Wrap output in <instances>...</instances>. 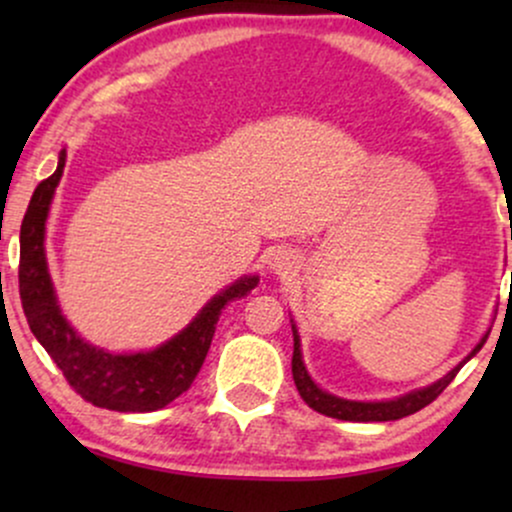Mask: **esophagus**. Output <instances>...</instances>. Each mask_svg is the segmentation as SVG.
<instances>
[{"mask_svg": "<svg viewBox=\"0 0 512 512\" xmlns=\"http://www.w3.org/2000/svg\"><path fill=\"white\" fill-rule=\"evenodd\" d=\"M269 264H272L274 272H279V274L289 272V269L293 267L291 252H286V250H276L274 255H272V260H269Z\"/></svg>", "mask_w": 512, "mask_h": 512, "instance_id": "34e87169", "label": "esophagus"}]
</instances>
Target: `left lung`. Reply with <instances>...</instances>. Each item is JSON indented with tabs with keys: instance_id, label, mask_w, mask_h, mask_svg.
Returning <instances> with one entry per match:
<instances>
[{
	"instance_id": "8db88e82",
	"label": "left lung",
	"mask_w": 512,
	"mask_h": 512,
	"mask_svg": "<svg viewBox=\"0 0 512 512\" xmlns=\"http://www.w3.org/2000/svg\"><path fill=\"white\" fill-rule=\"evenodd\" d=\"M291 330H293V358H291L293 383H296L298 392H301L303 402L308 404L310 409L320 411V414L332 416V419H342V421H397V419H402V416L416 414V411L424 409L426 404H431L433 399H436L440 392H443L445 387L452 383V378L460 373L462 363H467L469 358L477 354L481 346H484L486 337H489V334H486V337L481 339L477 346H474L472 354L464 358L460 366L452 368L448 375H443V378L436 380L433 385L421 387V390H414V392H407V395H402L397 399H387V402H354V399L334 397V395H330V392L320 390V387L313 383V378H310L308 370H305L303 354H301V337H298L296 325H291Z\"/></svg>"
}]
</instances>
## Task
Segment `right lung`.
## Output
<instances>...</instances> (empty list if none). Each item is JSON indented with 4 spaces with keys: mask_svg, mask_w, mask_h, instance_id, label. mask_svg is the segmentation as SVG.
I'll return each mask as SVG.
<instances>
[{
    "mask_svg": "<svg viewBox=\"0 0 512 512\" xmlns=\"http://www.w3.org/2000/svg\"><path fill=\"white\" fill-rule=\"evenodd\" d=\"M64 158L57 170L35 187L21 223L19 291L28 327L57 368L93 407L113 411H156L180 397L197 378L216 332L221 310L236 298L248 296L257 276H243L223 289L199 310V315L180 334L142 354H110L84 342L57 305L55 289L45 260V221H48L55 187L60 185Z\"/></svg>",
    "mask_w": 512,
    "mask_h": 512,
    "instance_id": "add662e5",
    "label": "right lung"
}]
</instances>
